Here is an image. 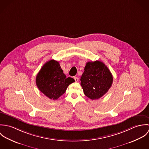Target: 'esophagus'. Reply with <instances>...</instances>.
<instances>
[{
    "label": "esophagus",
    "instance_id": "obj_1",
    "mask_svg": "<svg viewBox=\"0 0 149 149\" xmlns=\"http://www.w3.org/2000/svg\"><path fill=\"white\" fill-rule=\"evenodd\" d=\"M74 79L75 80L76 82H78L79 81V78L77 77H74Z\"/></svg>",
    "mask_w": 149,
    "mask_h": 149
}]
</instances>
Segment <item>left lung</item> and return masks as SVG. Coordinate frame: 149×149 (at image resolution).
I'll return each instance as SVG.
<instances>
[{"mask_svg": "<svg viewBox=\"0 0 149 149\" xmlns=\"http://www.w3.org/2000/svg\"><path fill=\"white\" fill-rule=\"evenodd\" d=\"M80 80L85 96L96 100L108 92L112 84L113 77L105 64L95 61L86 64Z\"/></svg>", "mask_w": 149, "mask_h": 149, "instance_id": "obj_1", "label": "left lung"}]
</instances>
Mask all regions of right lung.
<instances>
[{"label": "right lung", "mask_w": 149, "mask_h": 149, "mask_svg": "<svg viewBox=\"0 0 149 149\" xmlns=\"http://www.w3.org/2000/svg\"><path fill=\"white\" fill-rule=\"evenodd\" d=\"M36 81L38 89L45 96L50 99L57 100L74 80L66 78L59 63L51 60L43 65L36 76Z\"/></svg>", "instance_id": "obj_1"}]
</instances>
